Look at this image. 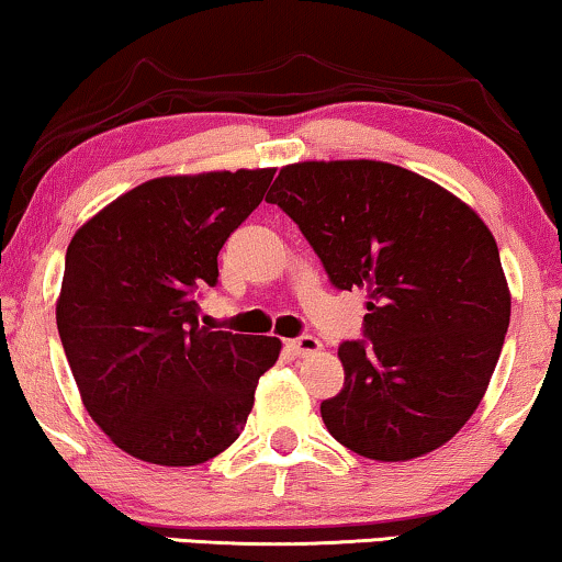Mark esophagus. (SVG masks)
Segmentation results:
<instances>
[{"instance_id":"esophagus-1","label":"esophagus","mask_w":562,"mask_h":562,"mask_svg":"<svg viewBox=\"0 0 562 562\" xmlns=\"http://www.w3.org/2000/svg\"><path fill=\"white\" fill-rule=\"evenodd\" d=\"M286 348L299 358H310V356H317L322 350V342L312 335H302V337H294V340H289Z\"/></svg>"}]
</instances>
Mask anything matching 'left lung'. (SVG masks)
<instances>
[{
    "label": "left lung",
    "mask_w": 562,
    "mask_h": 562,
    "mask_svg": "<svg viewBox=\"0 0 562 562\" xmlns=\"http://www.w3.org/2000/svg\"><path fill=\"white\" fill-rule=\"evenodd\" d=\"M266 202L337 289L368 294V342L340 345L345 386L319 406L329 435L381 463L442 448L479 409L512 317L486 222L440 183L366 158L283 166Z\"/></svg>",
    "instance_id": "1"
}]
</instances>
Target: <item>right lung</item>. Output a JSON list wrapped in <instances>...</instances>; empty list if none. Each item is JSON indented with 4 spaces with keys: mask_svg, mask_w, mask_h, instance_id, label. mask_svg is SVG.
<instances>
[{
    "mask_svg": "<svg viewBox=\"0 0 562 562\" xmlns=\"http://www.w3.org/2000/svg\"><path fill=\"white\" fill-rule=\"evenodd\" d=\"M276 168L160 176L83 222L66 250L58 335L81 402L127 456L199 465L240 437L279 337L199 325L222 245Z\"/></svg>",
    "mask_w": 562,
    "mask_h": 562,
    "instance_id": "obj_1",
    "label": "right lung"
}]
</instances>
